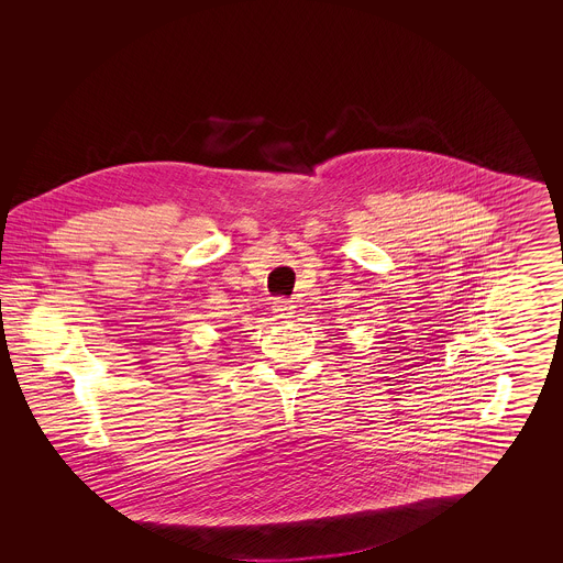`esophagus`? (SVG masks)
I'll use <instances>...</instances> for the list:
<instances>
[{"label": "esophagus", "mask_w": 563, "mask_h": 563, "mask_svg": "<svg viewBox=\"0 0 563 563\" xmlns=\"http://www.w3.org/2000/svg\"><path fill=\"white\" fill-rule=\"evenodd\" d=\"M272 312H274V317H276V319H280V321H289V319H294L295 306L289 301V299L278 297V299H274Z\"/></svg>", "instance_id": "34e87169"}]
</instances>
